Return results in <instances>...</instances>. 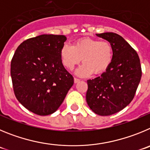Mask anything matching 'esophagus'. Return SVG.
<instances>
[{"label": "esophagus", "mask_w": 150, "mask_h": 150, "mask_svg": "<svg viewBox=\"0 0 150 150\" xmlns=\"http://www.w3.org/2000/svg\"><path fill=\"white\" fill-rule=\"evenodd\" d=\"M79 81H80V79H78V78H74V82H75V83H78V82H79Z\"/></svg>", "instance_id": "1"}]
</instances>
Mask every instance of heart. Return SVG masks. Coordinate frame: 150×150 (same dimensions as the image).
<instances>
[{"mask_svg":"<svg viewBox=\"0 0 150 150\" xmlns=\"http://www.w3.org/2000/svg\"><path fill=\"white\" fill-rule=\"evenodd\" d=\"M60 54L63 65L69 70L73 69L82 60L83 63L76 74L86 77L93 72L101 74L109 68L114 58V48L108 41L84 38L75 42L72 46L64 44Z\"/></svg>","mask_w":150,"mask_h":150,"instance_id":"b5f03b06","label":"heart"}]
</instances>
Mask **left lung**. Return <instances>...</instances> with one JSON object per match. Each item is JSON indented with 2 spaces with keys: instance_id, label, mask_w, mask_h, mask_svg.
I'll list each match as a JSON object with an SVG mask.
<instances>
[{
  "instance_id": "8db88e82",
  "label": "left lung",
  "mask_w": 150,
  "mask_h": 150,
  "mask_svg": "<svg viewBox=\"0 0 150 150\" xmlns=\"http://www.w3.org/2000/svg\"><path fill=\"white\" fill-rule=\"evenodd\" d=\"M114 48V58L105 72L87 80L86 100L95 114L109 116L122 110L132 101L142 75L135 50L115 33H98Z\"/></svg>"
}]
</instances>
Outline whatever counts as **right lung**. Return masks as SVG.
<instances>
[{
	"instance_id": "add662e5",
	"label": "right lung",
	"mask_w": 150,
	"mask_h": 150,
	"mask_svg": "<svg viewBox=\"0 0 150 150\" xmlns=\"http://www.w3.org/2000/svg\"><path fill=\"white\" fill-rule=\"evenodd\" d=\"M67 37L42 34L20 44L11 61L12 81L18 102L40 116L53 114L74 83L60 58Z\"/></svg>"
}]
</instances>
